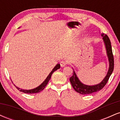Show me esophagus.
Returning <instances> with one entry per match:
<instances>
[{
    "mask_svg": "<svg viewBox=\"0 0 120 120\" xmlns=\"http://www.w3.org/2000/svg\"><path fill=\"white\" fill-rule=\"evenodd\" d=\"M68 61H61V62H60V66H61V67H65V66L66 65H67V64H68Z\"/></svg>",
    "mask_w": 120,
    "mask_h": 120,
    "instance_id": "34e87169",
    "label": "esophagus"
}]
</instances>
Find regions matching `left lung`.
<instances>
[{
    "label": "left lung",
    "mask_w": 120,
    "mask_h": 120,
    "mask_svg": "<svg viewBox=\"0 0 120 120\" xmlns=\"http://www.w3.org/2000/svg\"><path fill=\"white\" fill-rule=\"evenodd\" d=\"M101 35V37H103V41H104L106 52H107V55L108 58L109 69L108 72H107L106 76L100 83L97 84V85L89 86V85H85V84L81 82L79 78H78L75 72L73 70V75L69 78L70 82H71L74 90L77 92V93L81 94H90L96 93V92L101 90L106 85V83H107L109 78L113 71L114 59L111 42H110V40L109 39L108 37L106 34L102 33ZM73 69H74L73 68Z\"/></svg>",
    "instance_id": "1"
}]
</instances>
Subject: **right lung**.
<instances>
[{"label": "right lung", "instance_id": "obj_1", "mask_svg": "<svg viewBox=\"0 0 120 120\" xmlns=\"http://www.w3.org/2000/svg\"><path fill=\"white\" fill-rule=\"evenodd\" d=\"M60 68V64H57L55 66V67L53 68V69L52 70V71H51L50 73L49 74V75H48L47 77L46 78V79H45V80L42 83H41L39 86H38L36 88H34V89H31V90H24V89H20V88L16 86L15 85V86L16 87V88H17V89L19 91H20L22 92V93H26V94L38 93H39V92H41V91H42L44 89H45V87L47 85L48 82H49V79H50L51 77V75H52V73H53L55 71H56V70L59 69Z\"/></svg>", "mask_w": 120, "mask_h": 120}]
</instances>
